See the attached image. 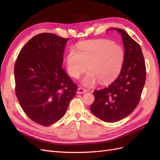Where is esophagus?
Segmentation results:
<instances>
[{
    "mask_svg": "<svg viewBox=\"0 0 160 160\" xmlns=\"http://www.w3.org/2000/svg\"><path fill=\"white\" fill-rule=\"evenodd\" d=\"M87 92L86 89H85L84 88H79L77 89V93H79V94H83V93H85Z\"/></svg>",
    "mask_w": 160,
    "mask_h": 160,
    "instance_id": "1",
    "label": "esophagus"
}]
</instances>
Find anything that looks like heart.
I'll list each match as a JSON object with an SVG mask.
<instances>
[{
  "instance_id": "obj_1",
  "label": "heart",
  "mask_w": 160,
  "mask_h": 160,
  "mask_svg": "<svg viewBox=\"0 0 160 160\" xmlns=\"http://www.w3.org/2000/svg\"><path fill=\"white\" fill-rule=\"evenodd\" d=\"M124 61L122 48L106 40L85 41L77 46V51L71 49L67 56V69L69 75L78 77L89 71L81 81L87 87L94 85L98 81L109 83L120 73Z\"/></svg>"
}]
</instances>
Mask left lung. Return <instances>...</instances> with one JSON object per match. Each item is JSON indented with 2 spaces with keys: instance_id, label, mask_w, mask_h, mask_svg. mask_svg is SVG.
I'll list each match as a JSON object with an SVG mask.
<instances>
[{
  "instance_id": "8db88e82",
  "label": "left lung",
  "mask_w": 160,
  "mask_h": 160,
  "mask_svg": "<svg viewBox=\"0 0 160 160\" xmlns=\"http://www.w3.org/2000/svg\"><path fill=\"white\" fill-rule=\"evenodd\" d=\"M113 29L122 37L125 48L122 68L109 87L93 91L95 101L90 107L92 113L105 122H118L133 112L141 98L146 77L141 47L122 28Z\"/></svg>"
}]
</instances>
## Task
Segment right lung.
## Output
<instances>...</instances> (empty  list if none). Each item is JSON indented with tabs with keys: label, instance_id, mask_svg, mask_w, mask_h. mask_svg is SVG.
<instances>
[{
	"label": "right lung",
	"instance_id": "obj_1",
	"mask_svg": "<svg viewBox=\"0 0 160 160\" xmlns=\"http://www.w3.org/2000/svg\"><path fill=\"white\" fill-rule=\"evenodd\" d=\"M69 38L41 33L24 46L14 65L15 93L34 122L49 126L65 114L77 86L62 68Z\"/></svg>",
	"mask_w": 160,
	"mask_h": 160
}]
</instances>
